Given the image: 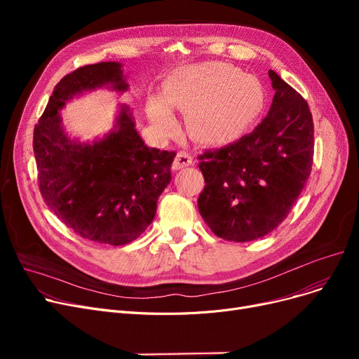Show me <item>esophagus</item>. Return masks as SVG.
Masks as SVG:
<instances>
[{
    "instance_id": "34e87169",
    "label": "esophagus",
    "mask_w": 359,
    "mask_h": 359,
    "mask_svg": "<svg viewBox=\"0 0 359 359\" xmlns=\"http://www.w3.org/2000/svg\"><path fill=\"white\" fill-rule=\"evenodd\" d=\"M194 163V158L189 153H186V151H179L175 161H173V170H180L184 167H189Z\"/></svg>"
}]
</instances>
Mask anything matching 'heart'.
Here are the masks:
<instances>
[{
	"label": "heart",
	"instance_id": "b5f03b06",
	"mask_svg": "<svg viewBox=\"0 0 359 359\" xmlns=\"http://www.w3.org/2000/svg\"><path fill=\"white\" fill-rule=\"evenodd\" d=\"M165 100L191 113L199 141L225 144L252 128L265 107L266 93L255 75L227 62H206L182 71L167 86ZM151 118L167 134L176 128L172 111L161 100L151 106Z\"/></svg>",
	"mask_w": 359,
	"mask_h": 359
}]
</instances>
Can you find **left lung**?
Segmentation results:
<instances>
[{
    "label": "left lung",
    "instance_id": "1",
    "mask_svg": "<svg viewBox=\"0 0 359 359\" xmlns=\"http://www.w3.org/2000/svg\"><path fill=\"white\" fill-rule=\"evenodd\" d=\"M269 79L275 96L268 116L249 135L198 157L205 179L199 212L215 236L229 241H252L273 231L311 173L309 103L272 69Z\"/></svg>",
    "mask_w": 359,
    "mask_h": 359
}]
</instances>
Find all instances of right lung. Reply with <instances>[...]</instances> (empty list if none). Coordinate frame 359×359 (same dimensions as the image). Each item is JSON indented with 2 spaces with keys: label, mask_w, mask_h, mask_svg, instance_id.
<instances>
[{
  "label": "right lung",
  "mask_w": 359,
  "mask_h": 359,
  "mask_svg": "<svg viewBox=\"0 0 359 359\" xmlns=\"http://www.w3.org/2000/svg\"><path fill=\"white\" fill-rule=\"evenodd\" d=\"M119 62L77 68L55 86L33 130L37 179L43 201L68 229L83 238L122 246L153 222L157 201L172 180L175 151L144 144L128 106L121 107L116 130L93 144L71 141L60 109L72 96L110 84L125 91Z\"/></svg>",
  "instance_id": "obj_1"
}]
</instances>
